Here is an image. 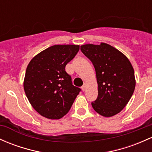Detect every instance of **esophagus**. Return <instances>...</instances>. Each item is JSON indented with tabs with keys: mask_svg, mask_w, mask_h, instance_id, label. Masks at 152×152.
<instances>
[{
	"mask_svg": "<svg viewBox=\"0 0 152 152\" xmlns=\"http://www.w3.org/2000/svg\"><path fill=\"white\" fill-rule=\"evenodd\" d=\"M86 83H84V84H83L81 89H82L83 91H85V90H86Z\"/></svg>",
	"mask_w": 152,
	"mask_h": 152,
	"instance_id": "obj_1",
	"label": "esophagus"
}]
</instances>
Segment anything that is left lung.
<instances>
[{
    "mask_svg": "<svg viewBox=\"0 0 152 152\" xmlns=\"http://www.w3.org/2000/svg\"><path fill=\"white\" fill-rule=\"evenodd\" d=\"M81 50L94 65L98 96L91 105L101 115L119 113L129 102L136 86L134 70L128 58L107 43L81 45Z\"/></svg>",
    "mask_w": 152,
    "mask_h": 152,
    "instance_id": "8db88e82",
    "label": "left lung"
}]
</instances>
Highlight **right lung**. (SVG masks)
Instances as JSON below:
<instances>
[{
  "label": "right lung",
  "instance_id": "1",
  "mask_svg": "<svg viewBox=\"0 0 152 152\" xmlns=\"http://www.w3.org/2000/svg\"><path fill=\"white\" fill-rule=\"evenodd\" d=\"M79 50L76 45H56L36 55L28 64L24 89L28 100L45 118L58 120L71 109L81 89L72 84L66 66Z\"/></svg>",
  "mask_w": 152,
  "mask_h": 152
}]
</instances>
